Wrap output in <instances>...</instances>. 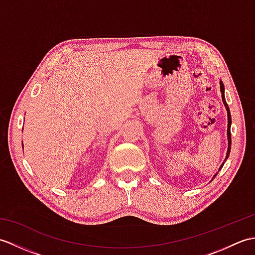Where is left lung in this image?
<instances>
[{
    "mask_svg": "<svg viewBox=\"0 0 255 255\" xmlns=\"http://www.w3.org/2000/svg\"><path fill=\"white\" fill-rule=\"evenodd\" d=\"M220 91H221V97H223V102H224V104H225V106L227 107V113H228V130H227V134H228V151H227V156H226V160L228 159V156H229V154H230V145H231V132H230V126H231V115H230V111H229V107H228V104H227V102H226V99H225V94H224V91H225V88H224V84H223V82H220ZM224 164H225V162L223 163V165L220 166V169L219 170H221V167L224 166ZM217 175V174H216ZM215 175V176H216ZM214 176V177H215Z\"/></svg>",
    "mask_w": 255,
    "mask_h": 255,
    "instance_id": "left-lung-1",
    "label": "left lung"
}]
</instances>
